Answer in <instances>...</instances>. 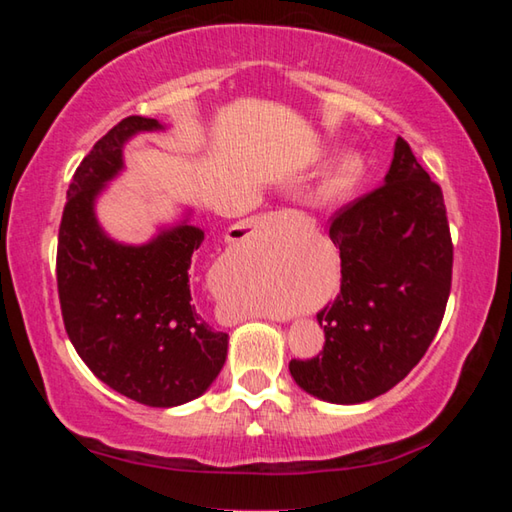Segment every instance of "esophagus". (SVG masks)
Segmentation results:
<instances>
[{"label":"esophagus","mask_w":512,"mask_h":512,"mask_svg":"<svg viewBox=\"0 0 512 512\" xmlns=\"http://www.w3.org/2000/svg\"><path fill=\"white\" fill-rule=\"evenodd\" d=\"M275 221V216L273 214H268V216H257V219H250V221H246L244 223V228H248V230H257V228H268V225H271Z\"/></svg>","instance_id":"esophagus-1"}]
</instances>
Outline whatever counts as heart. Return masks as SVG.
<instances>
[{
    "instance_id": "1",
    "label": "heart",
    "mask_w": 512,
    "mask_h": 512,
    "mask_svg": "<svg viewBox=\"0 0 512 512\" xmlns=\"http://www.w3.org/2000/svg\"><path fill=\"white\" fill-rule=\"evenodd\" d=\"M361 173H363L361 158L354 153H348L334 164L332 171H329L327 185L332 192H345V189H350L354 183H357V180L361 178Z\"/></svg>"
}]
</instances>
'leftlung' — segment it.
Here are the masks:
<instances>
[{
  "label": "left lung",
  "instance_id": "obj_1",
  "mask_svg": "<svg viewBox=\"0 0 512 512\" xmlns=\"http://www.w3.org/2000/svg\"><path fill=\"white\" fill-rule=\"evenodd\" d=\"M329 239L341 250V293L316 316L323 352L289 370L318 400L361 404L418 366L452 289L443 192L402 137L384 185L336 212Z\"/></svg>",
  "mask_w": 512,
  "mask_h": 512
}]
</instances>
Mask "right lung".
I'll list each match as a JSON object with an SVG mask.
<instances>
[{"label": "right lung", "instance_id": "add662e5", "mask_svg": "<svg viewBox=\"0 0 512 512\" xmlns=\"http://www.w3.org/2000/svg\"><path fill=\"white\" fill-rule=\"evenodd\" d=\"M164 131L149 117H126L76 169L58 232V298L72 345L112 391L155 409L201 397L228 357V334L214 332L192 305L189 266L205 232L183 219L146 244H121L101 228L97 201L124 171V146Z\"/></svg>", "mask_w": 512, "mask_h": 512}]
</instances>
